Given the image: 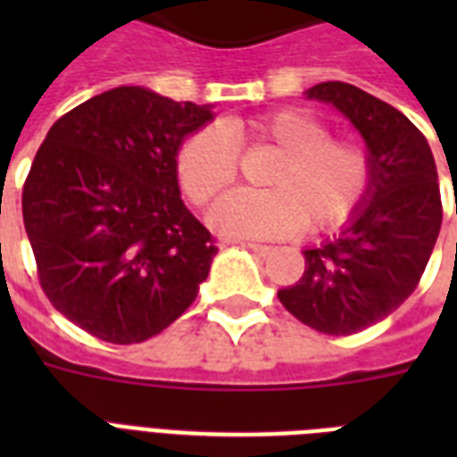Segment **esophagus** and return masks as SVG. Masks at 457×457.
<instances>
[{
    "label": "esophagus",
    "mask_w": 457,
    "mask_h": 457,
    "mask_svg": "<svg viewBox=\"0 0 457 457\" xmlns=\"http://www.w3.org/2000/svg\"><path fill=\"white\" fill-rule=\"evenodd\" d=\"M246 249H251L253 253H258V256H268L272 251V246H268V244H256V242H246L244 244Z\"/></svg>",
    "instance_id": "1"
}]
</instances>
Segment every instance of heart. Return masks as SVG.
Here are the masks:
<instances>
[{"label": "heart", "instance_id": "b5f03b06", "mask_svg": "<svg viewBox=\"0 0 457 457\" xmlns=\"http://www.w3.org/2000/svg\"><path fill=\"white\" fill-rule=\"evenodd\" d=\"M329 125L303 109H278L249 123L208 125L179 145L182 192L204 206L232 185L242 146L270 145L279 158L263 175L268 189H237L211 208V225L225 237L275 239L339 228L358 211L372 182L368 152L351 139L329 137Z\"/></svg>", "mask_w": 457, "mask_h": 457}]
</instances>
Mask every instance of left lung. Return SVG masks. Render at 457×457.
Returning <instances> with one entry per match:
<instances>
[{"label":"left lung","mask_w":457,"mask_h":457,"mask_svg":"<svg viewBox=\"0 0 457 457\" xmlns=\"http://www.w3.org/2000/svg\"><path fill=\"white\" fill-rule=\"evenodd\" d=\"M305 96L355 125L372 182L348 228L305 249L303 278L278 296L303 325L346 337L386 318L420 285L444 218L439 175L425 135L391 104L348 82H320Z\"/></svg>","instance_id":"left-lung-1"}]
</instances>
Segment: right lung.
I'll return each mask as SVG.
<instances>
[{"label":"right lung","mask_w":457,"mask_h":457,"mask_svg":"<svg viewBox=\"0 0 457 457\" xmlns=\"http://www.w3.org/2000/svg\"><path fill=\"white\" fill-rule=\"evenodd\" d=\"M211 118V106L116 87L61 116L35 154L23 222L39 285L96 339H152L208 278L218 246L179 199L178 152Z\"/></svg>","instance_id":"right-lung-1"}]
</instances>
